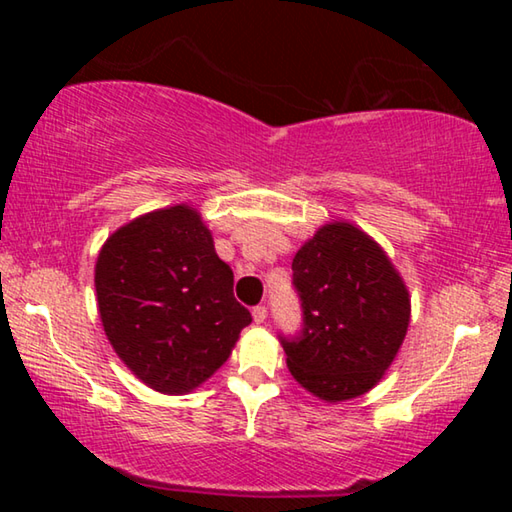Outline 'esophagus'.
<instances>
[{
	"label": "esophagus",
	"instance_id": "34e87169",
	"mask_svg": "<svg viewBox=\"0 0 512 512\" xmlns=\"http://www.w3.org/2000/svg\"><path fill=\"white\" fill-rule=\"evenodd\" d=\"M253 320H255L257 325H259V323H264V320H266V307H264V305H257V307H253Z\"/></svg>",
	"mask_w": 512,
	"mask_h": 512
}]
</instances>
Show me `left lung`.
<instances>
[{
    "instance_id": "8db88e82",
    "label": "left lung",
    "mask_w": 512,
    "mask_h": 512,
    "mask_svg": "<svg viewBox=\"0 0 512 512\" xmlns=\"http://www.w3.org/2000/svg\"><path fill=\"white\" fill-rule=\"evenodd\" d=\"M302 307L298 336H280L302 388L325 402L368 393L391 366L411 298L391 259L350 223H327L293 257Z\"/></svg>"
}]
</instances>
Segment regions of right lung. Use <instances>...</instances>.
Segmentation results:
<instances>
[{
    "mask_svg": "<svg viewBox=\"0 0 512 512\" xmlns=\"http://www.w3.org/2000/svg\"><path fill=\"white\" fill-rule=\"evenodd\" d=\"M235 275L194 207L140 216L103 244L99 316L117 357L153 391L183 395L219 370L250 325Z\"/></svg>",
    "mask_w": 512,
    "mask_h": 512,
    "instance_id": "add662e5",
    "label": "right lung"
}]
</instances>
